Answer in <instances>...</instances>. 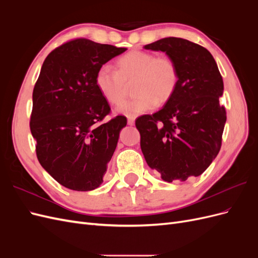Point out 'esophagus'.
Here are the masks:
<instances>
[{"instance_id": "obj_1", "label": "esophagus", "mask_w": 258, "mask_h": 258, "mask_svg": "<svg viewBox=\"0 0 258 258\" xmlns=\"http://www.w3.org/2000/svg\"><path fill=\"white\" fill-rule=\"evenodd\" d=\"M127 122H128V124H130V126H134L135 122H136V118H135V117H132V116H128Z\"/></svg>"}]
</instances>
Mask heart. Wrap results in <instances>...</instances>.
<instances>
[{
    "mask_svg": "<svg viewBox=\"0 0 258 258\" xmlns=\"http://www.w3.org/2000/svg\"><path fill=\"white\" fill-rule=\"evenodd\" d=\"M117 68L107 63L101 66L95 83L106 102L117 105L124 97L127 83L135 81L134 92L137 96L117 107V112L127 116L146 113L158 102H167L177 87L176 64L166 56L156 57L153 52L134 50L118 59Z\"/></svg>",
    "mask_w": 258,
    "mask_h": 258,
    "instance_id": "b5f03b06",
    "label": "heart"
}]
</instances>
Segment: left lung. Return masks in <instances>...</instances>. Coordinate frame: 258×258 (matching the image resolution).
Instances as JSON below:
<instances>
[{"mask_svg": "<svg viewBox=\"0 0 258 258\" xmlns=\"http://www.w3.org/2000/svg\"><path fill=\"white\" fill-rule=\"evenodd\" d=\"M144 48L166 52L176 64L178 83L160 111L136 120L141 150L163 181L184 182L204 173L221 150L222 75L208 49L184 38L165 37Z\"/></svg>", "mask_w": 258, "mask_h": 258, "instance_id": "obj_1", "label": "left lung"}]
</instances>
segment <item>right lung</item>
<instances>
[{"label": "right lung", "mask_w": 258, "mask_h": 258, "mask_svg": "<svg viewBox=\"0 0 258 258\" xmlns=\"http://www.w3.org/2000/svg\"><path fill=\"white\" fill-rule=\"evenodd\" d=\"M127 48L75 38L46 57L33 89L30 129L41 166L77 191L102 184L127 124L124 116L103 122L111 107L99 92L98 69Z\"/></svg>", "instance_id": "1"}]
</instances>
